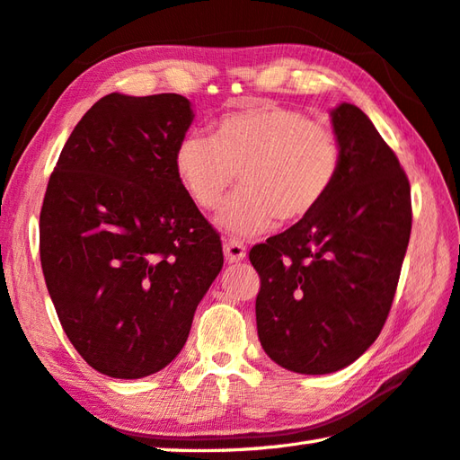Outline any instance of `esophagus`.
I'll use <instances>...</instances> for the list:
<instances>
[{"label": "esophagus", "mask_w": 460, "mask_h": 460, "mask_svg": "<svg viewBox=\"0 0 460 460\" xmlns=\"http://www.w3.org/2000/svg\"><path fill=\"white\" fill-rule=\"evenodd\" d=\"M223 251H225V259H227L229 263H239V261H243L247 255L245 247H243V243L239 241H227L223 245Z\"/></svg>", "instance_id": "34e87169"}]
</instances>
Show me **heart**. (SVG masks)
<instances>
[{
    "mask_svg": "<svg viewBox=\"0 0 460 460\" xmlns=\"http://www.w3.org/2000/svg\"><path fill=\"white\" fill-rule=\"evenodd\" d=\"M175 173L191 201L215 211L241 173L243 189L219 225L253 237L275 221L296 223L317 209L341 167L337 135L299 110L257 103L215 121L213 137L187 133L175 149Z\"/></svg>",
    "mask_w": 460,
    "mask_h": 460,
    "instance_id": "obj_1",
    "label": "heart"
}]
</instances>
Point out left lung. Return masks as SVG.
Instances as JSON below:
<instances>
[{"label":"left lung","instance_id":"8db88e82","mask_svg":"<svg viewBox=\"0 0 460 460\" xmlns=\"http://www.w3.org/2000/svg\"><path fill=\"white\" fill-rule=\"evenodd\" d=\"M341 147L335 185L309 217L251 249L261 277V347L301 375L357 361L389 317L411 237V185L357 105L331 111Z\"/></svg>","mask_w":460,"mask_h":460}]
</instances>
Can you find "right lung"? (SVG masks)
I'll return each instance as SVG.
<instances>
[{"label":"right lung","mask_w":460,"mask_h":460,"mask_svg":"<svg viewBox=\"0 0 460 460\" xmlns=\"http://www.w3.org/2000/svg\"><path fill=\"white\" fill-rule=\"evenodd\" d=\"M191 121L177 93L102 97L71 131L43 197L53 307L77 353L113 379L173 361L223 267L219 233L175 173Z\"/></svg>","instance_id":"right-lung-1"}]
</instances>
